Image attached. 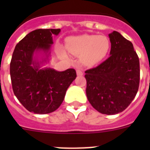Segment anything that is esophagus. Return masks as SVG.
Segmentation results:
<instances>
[{
	"mask_svg": "<svg viewBox=\"0 0 150 150\" xmlns=\"http://www.w3.org/2000/svg\"><path fill=\"white\" fill-rule=\"evenodd\" d=\"M76 73H77V75H79V76H82V75H83V71L81 69V68H77V70H76Z\"/></svg>",
	"mask_w": 150,
	"mask_h": 150,
	"instance_id": "esophagus-1",
	"label": "esophagus"
}]
</instances>
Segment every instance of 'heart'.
Wrapping results in <instances>:
<instances>
[{
    "label": "heart",
    "mask_w": 150,
    "mask_h": 150,
    "mask_svg": "<svg viewBox=\"0 0 150 150\" xmlns=\"http://www.w3.org/2000/svg\"><path fill=\"white\" fill-rule=\"evenodd\" d=\"M67 47L72 54L80 56L84 65L93 66L107 56L110 43L107 36L84 34L68 37Z\"/></svg>",
    "instance_id": "b5f03b06"
}]
</instances>
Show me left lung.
<instances>
[{"label":"left lung","mask_w":150,"mask_h":150,"mask_svg":"<svg viewBox=\"0 0 150 150\" xmlns=\"http://www.w3.org/2000/svg\"><path fill=\"white\" fill-rule=\"evenodd\" d=\"M110 57L100 65L85 71L86 96L101 114L113 115L127 108L139 86V60L133 44L118 32L109 35Z\"/></svg>","instance_id":"left-lung-1"}]
</instances>
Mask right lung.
Wrapping results in <instances>:
<instances>
[{"mask_svg": "<svg viewBox=\"0 0 150 150\" xmlns=\"http://www.w3.org/2000/svg\"><path fill=\"white\" fill-rule=\"evenodd\" d=\"M60 32V29L30 32L15 46L13 52L10 64L13 92L25 108L34 114L56 110L76 78L73 68L58 71L43 68L50 61L53 36H57Z\"/></svg>", "mask_w": 150, "mask_h": 150, "instance_id": "right-lung-1", "label": "right lung"}]
</instances>
